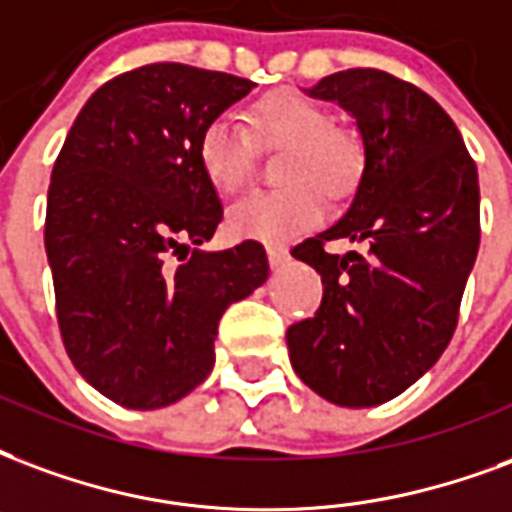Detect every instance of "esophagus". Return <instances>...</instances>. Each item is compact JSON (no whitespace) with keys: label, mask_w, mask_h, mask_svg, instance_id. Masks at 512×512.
I'll return each mask as SVG.
<instances>
[{"label":"esophagus","mask_w":512,"mask_h":512,"mask_svg":"<svg viewBox=\"0 0 512 512\" xmlns=\"http://www.w3.org/2000/svg\"><path fill=\"white\" fill-rule=\"evenodd\" d=\"M290 260V252H287L285 246H268V263L271 268H282Z\"/></svg>","instance_id":"esophagus-1"}]
</instances>
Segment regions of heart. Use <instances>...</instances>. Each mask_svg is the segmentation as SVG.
I'll list each match as a JSON object with an SVG mask.
<instances>
[{
    "label": "heart",
    "instance_id": "obj_1",
    "mask_svg": "<svg viewBox=\"0 0 512 512\" xmlns=\"http://www.w3.org/2000/svg\"><path fill=\"white\" fill-rule=\"evenodd\" d=\"M252 132L266 146H287L279 179L290 187L252 192L227 211L236 238L285 244L323 219V187L339 195L358 176L361 154L344 132L333 130L331 113L298 92L268 94L252 108ZM198 162L219 192L244 187L252 168V138L236 121L214 119L198 140Z\"/></svg>",
    "mask_w": 512,
    "mask_h": 512
}]
</instances>
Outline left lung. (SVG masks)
<instances>
[{
	"label": "left lung",
	"instance_id": "obj_1",
	"mask_svg": "<svg viewBox=\"0 0 512 512\" xmlns=\"http://www.w3.org/2000/svg\"><path fill=\"white\" fill-rule=\"evenodd\" d=\"M314 100L350 113L363 170L344 217L293 249L323 279L314 317L287 328L295 374L339 407H377L448 347L480 246L478 168L448 113L382 70L325 75ZM336 237L367 255L331 256Z\"/></svg>",
	"mask_w": 512,
	"mask_h": 512
}]
</instances>
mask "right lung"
<instances>
[{"label":"right lung","mask_w":512,"mask_h":512,"mask_svg":"<svg viewBox=\"0 0 512 512\" xmlns=\"http://www.w3.org/2000/svg\"><path fill=\"white\" fill-rule=\"evenodd\" d=\"M255 83L160 62L86 100L56 157L45 255L64 350L92 388L160 410L214 369L219 317L268 279L263 244L200 246L222 203L198 162L206 124Z\"/></svg>","instance_id":"1"}]
</instances>
